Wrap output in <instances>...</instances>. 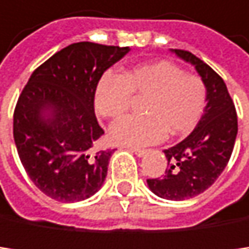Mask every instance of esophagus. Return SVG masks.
Segmentation results:
<instances>
[{"mask_svg": "<svg viewBox=\"0 0 249 249\" xmlns=\"http://www.w3.org/2000/svg\"><path fill=\"white\" fill-rule=\"evenodd\" d=\"M128 151L136 154L137 157H143V155L146 154V149H140V148H128Z\"/></svg>", "mask_w": 249, "mask_h": 249, "instance_id": "esophagus-1", "label": "esophagus"}]
</instances>
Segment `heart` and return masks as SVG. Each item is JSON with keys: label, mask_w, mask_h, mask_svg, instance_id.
Instances as JSON below:
<instances>
[{"label": "heart", "mask_w": 249, "mask_h": 249, "mask_svg": "<svg viewBox=\"0 0 249 249\" xmlns=\"http://www.w3.org/2000/svg\"><path fill=\"white\" fill-rule=\"evenodd\" d=\"M131 94L148 97L142 118L128 116L110 127L113 143L124 146H145L170 136L190 133L206 106V87L197 74L184 73L169 61L134 65L122 76L106 74L98 82L94 107L101 118L116 119L131 104Z\"/></svg>", "instance_id": "b5f03b06"}]
</instances>
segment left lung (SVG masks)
Listing matches in <instances>:
<instances>
[{"mask_svg": "<svg viewBox=\"0 0 249 249\" xmlns=\"http://www.w3.org/2000/svg\"><path fill=\"white\" fill-rule=\"evenodd\" d=\"M172 52L194 65L206 87V107L193 133L164 149L167 169L161 178L148 179L149 190L166 200H187L206 191L223 173L233 152L237 115L224 80L191 52Z\"/></svg>", "mask_w": 249, "mask_h": 249, "instance_id": "obj_1", "label": "left lung"}]
</instances>
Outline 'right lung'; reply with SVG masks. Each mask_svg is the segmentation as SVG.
Wrapping results in <instances>:
<instances>
[{
	"label": "right lung",
	"instance_id": "add662e5",
	"mask_svg": "<svg viewBox=\"0 0 249 249\" xmlns=\"http://www.w3.org/2000/svg\"><path fill=\"white\" fill-rule=\"evenodd\" d=\"M130 47L89 41L56 52L31 74L13 115L19 158L34 185L58 202L94 196L113 151H98L104 134L94 112L95 88Z\"/></svg>",
	"mask_w": 249,
	"mask_h": 249
}]
</instances>
